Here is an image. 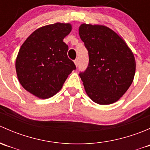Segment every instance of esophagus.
Returning a JSON list of instances; mask_svg holds the SVG:
<instances>
[{
  "instance_id": "obj_1",
  "label": "esophagus",
  "mask_w": 150,
  "mask_h": 150,
  "mask_svg": "<svg viewBox=\"0 0 150 150\" xmlns=\"http://www.w3.org/2000/svg\"><path fill=\"white\" fill-rule=\"evenodd\" d=\"M74 63H75V66H76V67L78 66V59H75V61H74Z\"/></svg>"
}]
</instances>
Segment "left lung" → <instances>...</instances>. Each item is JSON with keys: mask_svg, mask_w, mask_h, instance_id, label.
Here are the masks:
<instances>
[{"mask_svg": "<svg viewBox=\"0 0 150 150\" xmlns=\"http://www.w3.org/2000/svg\"><path fill=\"white\" fill-rule=\"evenodd\" d=\"M79 35L88 51V65L79 74L86 93L102 105L116 102L134 81L136 61L132 51L115 32L104 25L82 24Z\"/></svg>", "mask_w": 150, "mask_h": 150, "instance_id": "8db88e82", "label": "left lung"}]
</instances>
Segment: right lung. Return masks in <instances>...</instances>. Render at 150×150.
Wrapping results in <instances>:
<instances>
[{"label":"right lung","mask_w":150,"mask_h":150,"mask_svg":"<svg viewBox=\"0 0 150 150\" xmlns=\"http://www.w3.org/2000/svg\"><path fill=\"white\" fill-rule=\"evenodd\" d=\"M72 30L69 23L57 22L35 30L21 46L16 72L22 87L39 99L58 93L68 75L76 69L67 57L63 39Z\"/></svg>","instance_id":"right-lung-1"}]
</instances>
